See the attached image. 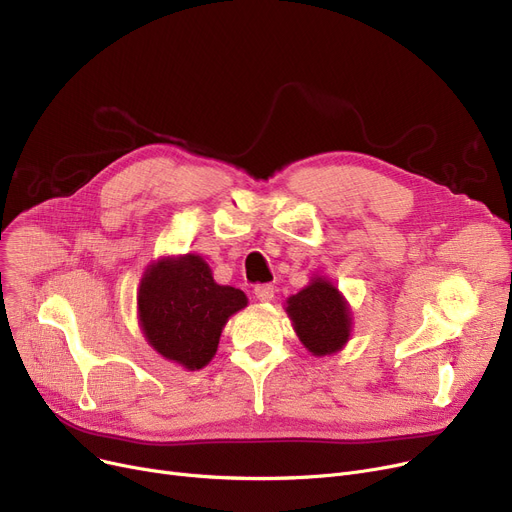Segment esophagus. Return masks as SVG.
Returning <instances> with one entry per match:
<instances>
[{"instance_id":"obj_1","label":"esophagus","mask_w":512,"mask_h":512,"mask_svg":"<svg viewBox=\"0 0 512 512\" xmlns=\"http://www.w3.org/2000/svg\"><path fill=\"white\" fill-rule=\"evenodd\" d=\"M274 294H276V288L272 284H259V286H255V297L261 303H270L274 299Z\"/></svg>"}]
</instances>
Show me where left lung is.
<instances>
[{"label":"left lung","mask_w":512,"mask_h":512,"mask_svg":"<svg viewBox=\"0 0 512 512\" xmlns=\"http://www.w3.org/2000/svg\"><path fill=\"white\" fill-rule=\"evenodd\" d=\"M294 332L315 357L338 353L351 336V309L338 288L326 278H313L309 286L286 301Z\"/></svg>","instance_id":"8db88e82"}]
</instances>
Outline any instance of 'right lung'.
I'll list each match as a JSON object with an SVG mask.
<instances>
[{
    "mask_svg": "<svg viewBox=\"0 0 512 512\" xmlns=\"http://www.w3.org/2000/svg\"><path fill=\"white\" fill-rule=\"evenodd\" d=\"M139 324L161 357L184 369H203L218 351L230 315L247 307V294L220 286L199 255L151 263L139 286Z\"/></svg>",
    "mask_w": 512,
    "mask_h": 512,
    "instance_id": "obj_1",
    "label": "right lung"
}]
</instances>
